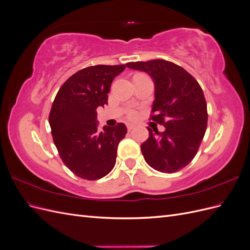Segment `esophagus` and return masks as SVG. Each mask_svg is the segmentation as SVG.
Instances as JSON below:
<instances>
[{"instance_id":"34e87169","label":"esophagus","mask_w":250,"mask_h":250,"mask_svg":"<svg viewBox=\"0 0 250 250\" xmlns=\"http://www.w3.org/2000/svg\"><path fill=\"white\" fill-rule=\"evenodd\" d=\"M134 128V126L133 125H131V124H127V130L128 131H131L132 129Z\"/></svg>"}]
</instances>
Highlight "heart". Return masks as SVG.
<instances>
[{"label":"heart","instance_id":"obj_1","mask_svg":"<svg viewBox=\"0 0 250 250\" xmlns=\"http://www.w3.org/2000/svg\"><path fill=\"white\" fill-rule=\"evenodd\" d=\"M127 116H128V118H129V119H135V118H137L138 117V111L137 110H135V109H129V110H128L127 111Z\"/></svg>","mask_w":250,"mask_h":250}]
</instances>
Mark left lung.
<instances>
[{
    "instance_id": "left-lung-1",
    "label": "left lung",
    "mask_w": 250,
    "mask_h": 250,
    "mask_svg": "<svg viewBox=\"0 0 250 250\" xmlns=\"http://www.w3.org/2000/svg\"><path fill=\"white\" fill-rule=\"evenodd\" d=\"M144 71L155 84L150 120L164 125L158 132L148 127L149 138L141 145L147 164L163 173L185 168L197 154L208 126V107L202 88L190 73L171 62L153 59L126 64Z\"/></svg>"
}]
</instances>
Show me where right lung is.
Returning <instances> with one entry per match:
<instances>
[{
    "label": "right lung",
    "mask_w": 250,
    "mask_h": 250,
    "mask_svg": "<svg viewBox=\"0 0 250 250\" xmlns=\"http://www.w3.org/2000/svg\"><path fill=\"white\" fill-rule=\"evenodd\" d=\"M125 64L87 66L67 79L53 101L51 133L63 164L87 180L104 177L116 165L117 149L125 138V124L98 129L97 108L107 104L113 78Z\"/></svg>",
    "instance_id": "add662e5"
}]
</instances>
